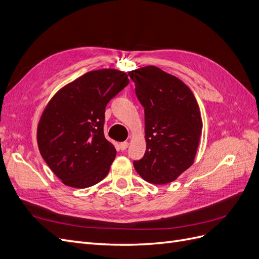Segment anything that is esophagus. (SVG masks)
Wrapping results in <instances>:
<instances>
[{"label":"esophagus","mask_w":259,"mask_h":259,"mask_svg":"<svg viewBox=\"0 0 259 259\" xmlns=\"http://www.w3.org/2000/svg\"><path fill=\"white\" fill-rule=\"evenodd\" d=\"M119 147H120L121 150H125V149H126V148L128 147V143H127V142H123V143H120Z\"/></svg>","instance_id":"obj_1"}]
</instances>
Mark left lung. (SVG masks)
<instances>
[{
    "label": "left lung",
    "mask_w": 259,
    "mask_h": 259,
    "mask_svg": "<svg viewBox=\"0 0 259 259\" xmlns=\"http://www.w3.org/2000/svg\"><path fill=\"white\" fill-rule=\"evenodd\" d=\"M128 75L146 124V152L134 167L151 184L173 182L192 165L198 150L203 123L197 99L183 81L154 66Z\"/></svg>",
    "instance_id": "left-lung-1"
}]
</instances>
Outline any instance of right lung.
I'll use <instances>...</instances> for the list:
<instances>
[{
    "instance_id": "obj_1",
    "label": "right lung",
    "mask_w": 259,
    "mask_h": 259,
    "mask_svg": "<svg viewBox=\"0 0 259 259\" xmlns=\"http://www.w3.org/2000/svg\"><path fill=\"white\" fill-rule=\"evenodd\" d=\"M128 83L119 70L91 71L61 89L45 108L37 126L38 149L65 185L83 189L109 173L116 151L105 138V110Z\"/></svg>"
}]
</instances>
